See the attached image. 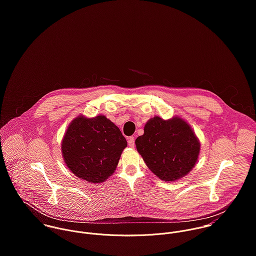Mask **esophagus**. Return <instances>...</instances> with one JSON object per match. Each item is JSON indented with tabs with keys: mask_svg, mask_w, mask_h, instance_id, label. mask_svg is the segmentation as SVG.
<instances>
[{
	"mask_svg": "<svg viewBox=\"0 0 256 256\" xmlns=\"http://www.w3.org/2000/svg\"><path fill=\"white\" fill-rule=\"evenodd\" d=\"M128 145L130 148H134L135 146V139H134V137H129L128 138Z\"/></svg>",
	"mask_w": 256,
	"mask_h": 256,
	"instance_id": "obj_1",
	"label": "esophagus"
}]
</instances>
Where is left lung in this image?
Segmentation results:
<instances>
[{"instance_id": "obj_1", "label": "left lung", "mask_w": 256, "mask_h": 256, "mask_svg": "<svg viewBox=\"0 0 256 256\" xmlns=\"http://www.w3.org/2000/svg\"><path fill=\"white\" fill-rule=\"evenodd\" d=\"M135 144L154 174L170 182L185 176L194 168L200 152L198 138L180 117L150 118Z\"/></svg>"}]
</instances>
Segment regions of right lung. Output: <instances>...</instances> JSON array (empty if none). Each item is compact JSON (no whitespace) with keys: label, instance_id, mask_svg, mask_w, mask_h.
<instances>
[{"label":"right lung","instance_id":"1","mask_svg":"<svg viewBox=\"0 0 256 256\" xmlns=\"http://www.w3.org/2000/svg\"><path fill=\"white\" fill-rule=\"evenodd\" d=\"M126 146L119 128L104 115L74 118L61 145L68 168L78 178L92 183L104 182L110 178Z\"/></svg>","mask_w":256,"mask_h":256}]
</instances>
